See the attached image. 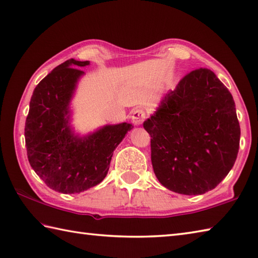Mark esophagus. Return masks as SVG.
Wrapping results in <instances>:
<instances>
[{
    "label": "esophagus",
    "mask_w": 258,
    "mask_h": 258,
    "mask_svg": "<svg viewBox=\"0 0 258 258\" xmlns=\"http://www.w3.org/2000/svg\"><path fill=\"white\" fill-rule=\"evenodd\" d=\"M146 119V112L144 111L143 109H135L134 112H133V115H131V120H133V122L136 124V125H139L143 123L145 121Z\"/></svg>",
    "instance_id": "1"
}]
</instances>
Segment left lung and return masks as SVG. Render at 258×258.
Returning <instances> with one entry per match:
<instances>
[{
    "label": "left lung",
    "mask_w": 258,
    "mask_h": 258,
    "mask_svg": "<svg viewBox=\"0 0 258 258\" xmlns=\"http://www.w3.org/2000/svg\"><path fill=\"white\" fill-rule=\"evenodd\" d=\"M151 137V162L162 186L202 195L228 175L239 149L233 96L213 71L189 72L144 122Z\"/></svg>",
    "instance_id": "obj_1"
}]
</instances>
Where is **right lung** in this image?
Segmentation results:
<instances>
[{
    "mask_svg": "<svg viewBox=\"0 0 258 258\" xmlns=\"http://www.w3.org/2000/svg\"><path fill=\"white\" fill-rule=\"evenodd\" d=\"M89 61L67 60L35 87L25 121V146L31 167L45 185L78 194L107 176L113 150L133 129L127 122L104 125L83 138L72 134L69 104Z\"/></svg>",
    "mask_w": 258,
    "mask_h": 258,
    "instance_id": "add662e5",
    "label": "right lung"
}]
</instances>
